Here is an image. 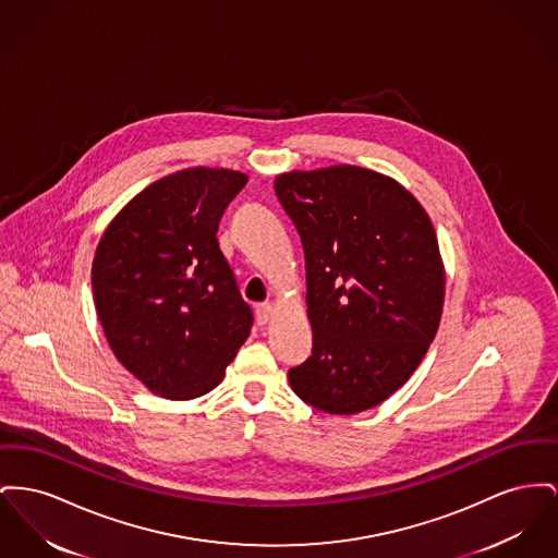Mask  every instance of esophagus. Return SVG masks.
I'll return each mask as SVG.
<instances>
[{
    "instance_id": "1",
    "label": "esophagus",
    "mask_w": 558,
    "mask_h": 558,
    "mask_svg": "<svg viewBox=\"0 0 558 558\" xmlns=\"http://www.w3.org/2000/svg\"><path fill=\"white\" fill-rule=\"evenodd\" d=\"M255 314H257V323L259 325H267L271 320V316L276 314V310H274L271 303H262V305H257Z\"/></svg>"
}]
</instances>
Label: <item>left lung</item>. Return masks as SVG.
<instances>
[{
	"instance_id": "1",
	"label": "left lung",
	"mask_w": 558,
	"mask_h": 558,
	"mask_svg": "<svg viewBox=\"0 0 558 558\" xmlns=\"http://www.w3.org/2000/svg\"><path fill=\"white\" fill-rule=\"evenodd\" d=\"M274 185L301 235L314 335L291 388L330 415L373 409L407 384L440 325L434 226L409 190L361 166L291 170Z\"/></svg>"
}]
</instances>
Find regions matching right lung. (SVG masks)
Returning a JSON list of instances; mask_svg holds the SVG:
<instances>
[{
    "label": "right lung",
    "instance_id": "obj_1",
    "mask_svg": "<svg viewBox=\"0 0 558 558\" xmlns=\"http://www.w3.org/2000/svg\"><path fill=\"white\" fill-rule=\"evenodd\" d=\"M246 181L230 168L172 172L132 197L97 246L93 293L107 343L168 400L217 388L253 327L217 240Z\"/></svg>",
    "mask_w": 558,
    "mask_h": 558
}]
</instances>
